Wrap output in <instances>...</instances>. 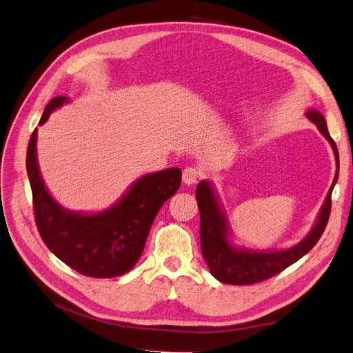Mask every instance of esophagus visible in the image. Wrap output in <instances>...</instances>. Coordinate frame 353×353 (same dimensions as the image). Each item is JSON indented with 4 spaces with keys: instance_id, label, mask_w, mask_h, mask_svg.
I'll use <instances>...</instances> for the list:
<instances>
[{
    "instance_id": "obj_1",
    "label": "esophagus",
    "mask_w": 353,
    "mask_h": 353,
    "mask_svg": "<svg viewBox=\"0 0 353 353\" xmlns=\"http://www.w3.org/2000/svg\"><path fill=\"white\" fill-rule=\"evenodd\" d=\"M200 178V170L197 168L188 166L183 170V183L187 185H191L197 183V179Z\"/></svg>"
}]
</instances>
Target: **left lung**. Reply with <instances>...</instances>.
Listing matches in <instances>:
<instances>
[{
    "label": "left lung",
    "instance_id": "1",
    "mask_svg": "<svg viewBox=\"0 0 353 353\" xmlns=\"http://www.w3.org/2000/svg\"><path fill=\"white\" fill-rule=\"evenodd\" d=\"M307 119L316 125L325 140L330 143L336 157V176L330 187L324 205L318 213L316 222L307 236L293 248L281 250H252L241 249L231 243L230 225L223 212L216 191L208 179H203L196 188V199L200 210V243L201 253L205 258L210 274L216 280L225 284L244 285L254 284L284 271L305 256L321 239L327 227L331 210V193L339 178V152L333 138L328 134L325 117L315 109L306 112Z\"/></svg>",
    "mask_w": 353,
    "mask_h": 353
}]
</instances>
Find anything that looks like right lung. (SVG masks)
Instances as JSON below:
<instances>
[{"label":"right lung","instance_id":"obj_1","mask_svg":"<svg viewBox=\"0 0 353 353\" xmlns=\"http://www.w3.org/2000/svg\"><path fill=\"white\" fill-rule=\"evenodd\" d=\"M68 97L52 99L39 125ZM38 130L28 144L26 170L34 199L37 227L47 248L82 275L112 279L132 270L144 250L148 231L163 203L181 185V169L169 168L134 181L114 205L97 213L72 212L52 199L42 181L37 159Z\"/></svg>","mask_w":353,"mask_h":353}]
</instances>
